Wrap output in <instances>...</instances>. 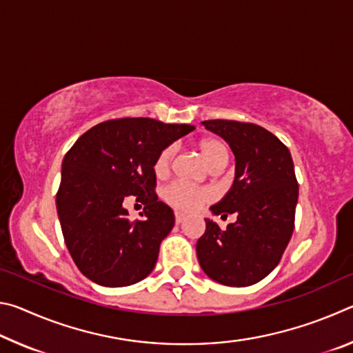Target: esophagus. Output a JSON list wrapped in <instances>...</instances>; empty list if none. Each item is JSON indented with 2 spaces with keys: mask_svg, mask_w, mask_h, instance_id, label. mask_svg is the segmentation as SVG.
Masks as SVG:
<instances>
[{
  "mask_svg": "<svg viewBox=\"0 0 353 353\" xmlns=\"http://www.w3.org/2000/svg\"><path fill=\"white\" fill-rule=\"evenodd\" d=\"M185 219H187V216H185L183 213H181V212H176V224H182Z\"/></svg>",
  "mask_w": 353,
  "mask_h": 353,
  "instance_id": "obj_1",
  "label": "esophagus"
}]
</instances>
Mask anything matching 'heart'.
<instances>
[{"instance_id": "b5f03b06", "label": "heart", "mask_w": 353, "mask_h": 353, "mask_svg": "<svg viewBox=\"0 0 353 353\" xmlns=\"http://www.w3.org/2000/svg\"><path fill=\"white\" fill-rule=\"evenodd\" d=\"M198 149L202 155V159L205 160V163L210 166H214L219 162H227V151L224 145L214 139H204L198 143ZM176 149L174 146L165 148L162 152L159 154V157L155 159L154 163V172L155 176L162 177L168 174L171 168L172 159H174ZM163 199L168 202L171 207H176L179 210L185 212H193L201 205L207 204L208 201L213 198L212 191L207 188H196L185 182H172L168 187L163 188Z\"/></svg>"}]
</instances>
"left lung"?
Masks as SVG:
<instances>
[{
	"instance_id": "obj_1",
	"label": "left lung",
	"mask_w": 353,
	"mask_h": 353,
	"mask_svg": "<svg viewBox=\"0 0 353 353\" xmlns=\"http://www.w3.org/2000/svg\"><path fill=\"white\" fill-rule=\"evenodd\" d=\"M207 130L219 135L235 155V179L212 214L236 213L221 230L205 219L196 244L199 265L225 286H250L274 271L294 230L299 185L290 149L276 135L252 123L208 119Z\"/></svg>"
}]
</instances>
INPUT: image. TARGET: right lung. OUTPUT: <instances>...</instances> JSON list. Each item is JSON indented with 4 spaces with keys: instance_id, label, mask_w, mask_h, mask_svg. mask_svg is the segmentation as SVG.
I'll return each mask as SVG.
<instances>
[{
    "instance_id": "right-lung-1",
    "label": "right lung",
    "mask_w": 353,
    "mask_h": 353,
    "mask_svg": "<svg viewBox=\"0 0 353 353\" xmlns=\"http://www.w3.org/2000/svg\"><path fill=\"white\" fill-rule=\"evenodd\" d=\"M191 130L151 118L112 119L81 135L63 157L59 221L71 259L92 282L119 288L152 272L174 225V213L154 194V163ZM128 195L145 204V220L128 219Z\"/></svg>"
}]
</instances>
